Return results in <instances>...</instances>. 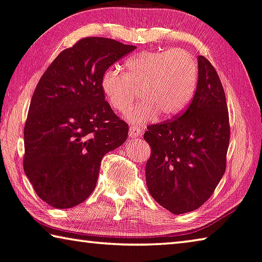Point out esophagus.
Here are the masks:
<instances>
[{
    "label": "esophagus",
    "instance_id": "obj_1",
    "mask_svg": "<svg viewBox=\"0 0 262 262\" xmlns=\"http://www.w3.org/2000/svg\"><path fill=\"white\" fill-rule=\"evenodd\" d=\"M142 135V130L140 129L138 126H134V124H130L129 127V138H140Z\"/></svg>",
    "mask_w": 262,
    "mask_h": 262
}]
</instances>
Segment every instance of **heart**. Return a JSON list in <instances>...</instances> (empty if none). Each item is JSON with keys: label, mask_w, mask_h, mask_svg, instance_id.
<instances>
[{"label": "heart", "mask_w": 262, "mask_h": 262, "mask_svg": "<svg viewBox=\"0 0 262 262\" xmlns=\"http://www.w3.org/2000/svg\"><path fill=\"white\" fill-rule=\"evenodd\" d=\"M126 72L109 68L102 89L111 106L126 112L138 96L142 101L127 112L133 122H148L160 114L171 119L188 107L198 84V66L182 49L143 52L128 58Z\"/></svg>", "instance_id": "b5f03b06"}]
</instances>
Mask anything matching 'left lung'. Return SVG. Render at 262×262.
I'll return each instance as SVG.
<instances>
[{"mask_svg": "<svg viewBox=\"0 0 262 262\" xmlns=\"http://www.w3.org/2000/svg\"><path fill=\"white\" fill-rule=\"evenodd\" d=\"M193 101L173 120L149 124L146 182L154 200L173 214L198 209L215 190L226 170L231 136L221 81L213 64L199 56Z\"/></svg>", "mask_w": 262, "mask_h": 262, "instance_id": "obj_1", "label": "left lung"}]
</instances>
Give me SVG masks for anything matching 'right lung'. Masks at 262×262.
Returning a JSON list of instances; mask_svg holds the SVG:
<instances>
[{"label":"right lung","instance_id":"obj_1","mask_svg":"<svg viewBox=\"0 0 262 262\" xmlns=\"http://www.w3.org/2000/svg\"><path fill=\"white\" fill-rule=\"evenodd\" d=\"M135 48L113 38H81L38 81L25 124L23 169L54 208L82 204L95 189L101 160L126 141L128 124L104 100L101 82Z\"/></svg>","mask_w":262,"mask_h":262}]
</instances>
